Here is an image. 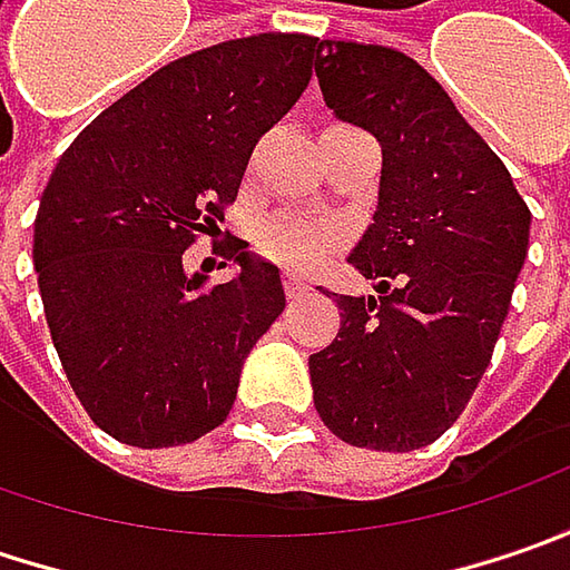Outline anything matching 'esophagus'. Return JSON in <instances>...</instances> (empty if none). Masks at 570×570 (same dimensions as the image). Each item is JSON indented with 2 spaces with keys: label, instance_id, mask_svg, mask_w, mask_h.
<instances>
[{
  "label": "esophagus",
  "instance_id": "34e87169",
  "mask_svg": "<svg viewBox=\"0 0 570 570\" xmlns=\"http://www.w3.org/2000/svg\"><path fill=\"white\" fill-rule=\"evenodd\" d=\"M285 292H288V297H304L307 292H311V285H307V278L297 273H285Z\"/></svg>",
  "mask_w": 570,
  "mask_h": 570
}]
</instances>
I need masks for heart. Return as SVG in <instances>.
Segmentation results:
<instances>
[{
  "mask_svg": "<svg viewBox=\"0 0 570 570\" xmlns=\"http://www.w3.org/2000/svg\"><path fill=\"white\" fill-rule=\"evenodd\" d=\"M340 244V230L307 215H278L259 230V250L275 263L314 269Z\"/></svg>",
  "mask_w": 570,
  "mask_h": 570,
  "instance_id": "heart-1",
  "label": "heart"
}]
</instances>
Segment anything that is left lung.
Masks as SVG:
<instances>
[{
    "mask_svg": "<svg viewBox=\"0 0 570 570\" xmlns=\"http://www.w3.org/2000/svg\"><path fill=\"white\" fill-rule=\"evenodd\" d=\"M314 69L336 120L383 151L374 222L348 253L377 297H336L340 336L307 362L314 405L352 448L419 450L460 419L492 362L533 215L415 59L320 40Z\"/></svg>",
    "mask_w": 570,
    "mask_h": 570,
    "instance_id": "left-lung-1",
    "label": "left lung"
}]
</instances>
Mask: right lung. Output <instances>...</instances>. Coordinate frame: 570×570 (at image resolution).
<instances>
[{"label": "right lung", "mask_w": 570, "mask_h": 570, "mask_svg": "<svg viewBox=\"0 0 570 570\" xmlns=\"http://www.w3.org/2000/svg\"><path fill=\"white\" fill-rule=\"evenodd\" d=\"M320 37L253 33L167 62L91 120L40 196L33 269L56 355L91 422L132 448L193 444L228 419L256 340L285 311L278 266L187 273L225 222L253 145L311 81Z\"/></svg>", "instance_id": "add662e5"}]
</instances>
